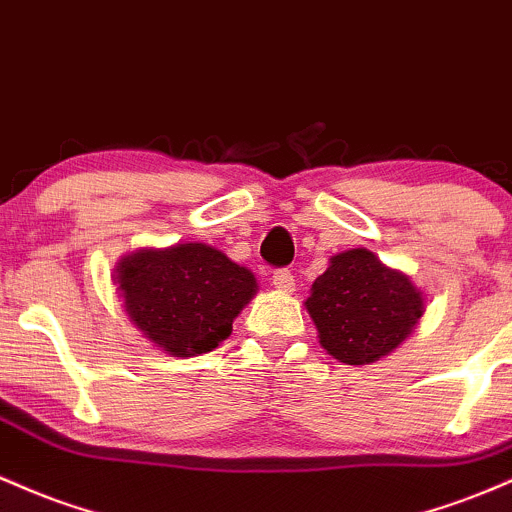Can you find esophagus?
<instances>
[{
  "mask_svg": "<svg viewBox=\"0 0 512 512\" xmlns=\"http://www.w3.org/2000/svg\"><path fill=\"white\" fill-rule=\"evenodd\" d=\"M273 285L275 290L280 292H292L295 290V275H292L287 268H278V271H273Z\"/></svg>",
  "mask_w": 512,
  "mask_h": 512,
  "instance_id": "34e87169",
  "label": "esophagus"
}]
</instances>
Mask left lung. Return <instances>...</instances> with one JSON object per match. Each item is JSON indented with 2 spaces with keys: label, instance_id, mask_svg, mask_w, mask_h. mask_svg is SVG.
Returning <instances> with one entry per match:
<instances>
[{
  "label": "left lung",
  "instance_id": "1",
  "mask_svg": "<svg viewBox=\"0 0 512 512\" xmlns=\"http://www.w3.org/2000/svg\"><path fill=\"white\" fill-rule=\"evenodd\" d=\"M304 304L321 346L346 365H367L389 355L426 312L423 292L409 275L384 266L367 249L331 256Z\"/></svg>",
  "mask_w": 512,
  "mask_h": 512
}]
</instances>
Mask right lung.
<instances>
[{"label": "right lung", "mask_w": 512, "mask_h": 512, "mask_svg": "<svg viewBox=\"0 0 512 512\" xmlns=\"http://www.w3.org/2000/svg\"><path fill=\"white\" fill-rule=\"evenodd\" d=\"M116 283L132 324L174 358L220 346L258 290L249 268L195 241L132 251L120 258Z\"/></svg>", "instance_id": "add662e5"}]
</instances>
